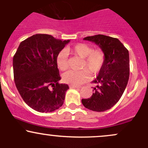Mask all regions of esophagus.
<instances>
[{
    "label": "esophagus",
    "instance_id": "obj_1",
    "mask_svg": "<svg viewBox=\"0 0 148 148\" xmlns=\"http://www.w3.org/2000/svg\"><path fill=\"white\" fill-rule=\"evenodd\" d=\"M70 88H80V86H74V85H70Z\"/></svg>",
    "mask_w": 148,
    "mask_h": 148
}]
</instances>
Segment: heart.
<instances>
[{
  "mask_svg": "<svg viewBox=\"0 0 148 148\" xmlns=\"http://www.w3.org/2000/svg\"><path fill=\"white\" fill-rule=\"evenodd\" d=\"M67 51L83 59L81 71H66L62 76L64 82L74 86H79L86 82L89 78V73L95 75L99 72L104 62V51L101 49H93L92 46L86 44H77L66 49ZM56 64L58 68L64 71L68 68L67 55L64 51H60L56 56Z\"/></svg>",
  "mask_w": 148,
  "mask_h": 148,
  "instance_id": "b5f03b06",
  "label": "heart"
}]
</instances>
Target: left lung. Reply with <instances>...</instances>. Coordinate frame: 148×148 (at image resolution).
I'll list each match as a JSON object with an SVG mask.
<instances>
[{"label":"left lung","instance_id":"1","mask_svg":"<svg viewBox=\"0 0 148 148\" xmlns=\"http://www.w3.org/2000/svg\"><path fill=\"white\" fill-rule=\"evenodd\" d=\"M84 40L94 42L104 51V62L97 78L95 92L82 102L86 108L104 112L113 107L124 93L130 76L129 52L119 39L104 35L85 37ZM94 91V90H93Z\"/></svg>","mask_w":148,"mask_h":148}]
</instances>
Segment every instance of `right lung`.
Returning <instances> with one entry per match:
<instances>
[{"label": "right lung", "instance_id": "obj_1", "mask_svg": "<svg viewBox=\"0 0 148 148\" xmlns=\"http://www.w3.org/2000/svg\"><path fill=\"white\" fill-rule=\"evenodd\" d=\"M69 41L36 34L22 41L13 56L16 88L26 104L36 111L51 112L63 105L69 86L59 83L56 56Z\"/></svg>", "mask_w": 148, "mask_h": 148}]
</instances>
